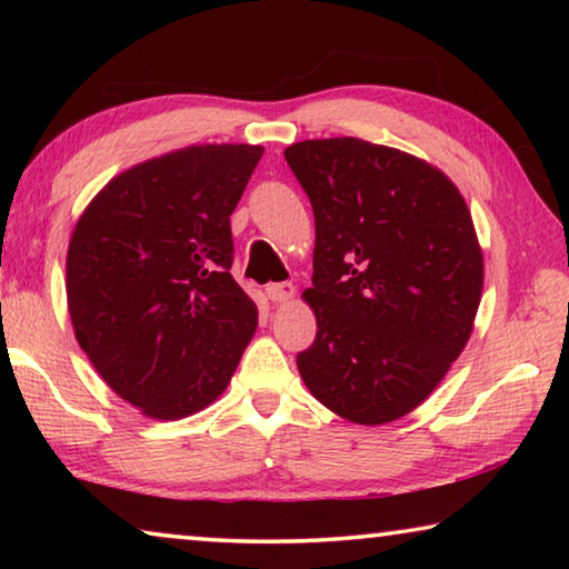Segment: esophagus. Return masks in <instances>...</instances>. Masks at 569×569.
<instances>
[{
	"mask_svg": "<svg viewBox=\"0 0 569 569\" xmlns=\"http://www.w3.org/2000/svg\"><path fill=\"white\" fill-rule=\"evenodd\" d=\"M266 293L273 303H291L296 298V288L291 283H268Z\"/></svg>",
	"mask_w": 569,
	"mask_h": 569,
	"instance_id": "1",
	"label": "esophagus"
}]
</instances>
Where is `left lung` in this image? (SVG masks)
Wrapping results in <instances>:
<instances>
[{"label": "left lung", "instance_id": "left-lung-1", "mask_svg": "<svg viewBox=\"0 0 569 569\" xmlns=\"http://www.w3.org/2000/svg\"><path fill=\"white\" fill-rule=\"evenodd\" d=\"M283 156L316 218L303 301L319 331L298 373L346 421L407 417L475 331L485 256L465 196L431 162L359 138Z\"/></svg>", "mask_w": 569, "mask_h": 569}]
</instances>
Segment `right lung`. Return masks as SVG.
<instances>
[{
	"mask_svg": "<svg viewBox=\"0 0 569 569\" xmlns=\"http://www.w3.org/2000/svg\"><path fill=\"white\" fill-rule=\"evenodd\" d=\"M261 146H190L114 176L67 248L74 339L146 417L186 419L228 389L258 326L230 276V213Z\"/></svg>",
	"mask_w": 569,
	"mask_h": 569,
	"instance_id": "right-lung-1",
	"label": "right lung"
}]
</instances>
